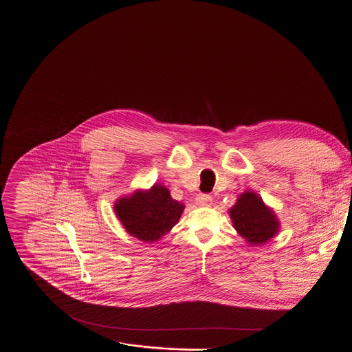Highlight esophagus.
<instances>
[{
    "instance_id": "34e87169",
    "label": "esophagus",
    "mask_w": 352,
    "mask_h": 352,
    "mask_svg": "<svg viewBox=\"0 0 352 352\" xmlns=\"http://www.w3.org/2000/svg\"><path fill=\"white\" fill-rule=\"evenodd\" d=\"M211 200H212V197L208 193H200L196 197V203L200 204V206H207V204L211 203Z\"/></svg>"
}]
</instances>
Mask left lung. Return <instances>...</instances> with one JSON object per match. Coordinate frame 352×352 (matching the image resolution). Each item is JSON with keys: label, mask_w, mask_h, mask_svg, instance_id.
<instances>
[{"label": "left lung", "mask_w": 352, "mask_h": 352, "mask_svg": "<svg viewBox=\"0 0 352 352\" xmlns=\"http://www.w3.org/2000/svg\"><path fill=\"white\" fill-rule=\"evenodd\" d=\"M233 226L252 245H263L279 229V222L274 212L253 192L239 196L236 204L229 210Z\"/></svg>", "instance_id": "obj_1"}]
</instances>
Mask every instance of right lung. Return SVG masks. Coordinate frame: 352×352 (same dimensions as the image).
Listing matches in <instances>:
<instances>
[{
  "mask_svg": "<svg viewBox=\"0 0 352 352\" xmlns=\"http://www.w3.org/2000/svg\"><path fill=\"white\" fill-rule=\"evenodd\" d=\"M114 211L130 235L148 243L159 241L178 222L184 204L175 201L163 185H153L148 192L122 197Z\"/></svg>",
  "mask_w": 352,
  "mask_h": 352,
  "instance_id": "right-lung-1",
  "label": "right lung"
}]
</instances>
